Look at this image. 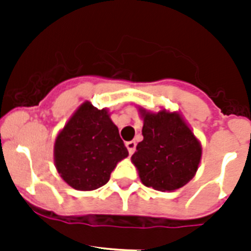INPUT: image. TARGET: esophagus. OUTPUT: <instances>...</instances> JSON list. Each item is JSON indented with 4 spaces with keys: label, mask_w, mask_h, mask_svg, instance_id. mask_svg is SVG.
<instances>
[{
    "label": "esophagus",
    "mask_w": 251,
    "mask_h": 251,
    "mask_svg": "<svg viewBox=\"0 0 251 251\" xmlns=\"http://www.w3.org/2000/svg\"><path fill=\"white\" fill-rule=\"evenodd\" d=\"M125 145H126V149H127V151H129L130 155H133L134 151H135V147H137V143H135L134 141H129V142H126Z\"/></svg>",
    "instance_id": "obj_1"
}]
</instances>
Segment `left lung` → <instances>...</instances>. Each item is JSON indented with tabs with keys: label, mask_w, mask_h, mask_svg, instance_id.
Here are the masks:
<instances>
[{
	"label": "left lung",
	"mask_w": 251,
	"mask_h": 251,
	"mask_svg": "<svg viewBox=\"0 0 251 251\" xmlns=\"http://www.w3.org/2000/svg\"><path fill=\"white\" fill-rule=\"evenodd\" d=\"M143 141L131 156L142 183L159 191L185 186L202 159V145L179 112H151L138 106Z\"/></svg>",
	"instance_id": "left-lung-1"
}]
</instances>
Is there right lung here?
Listing matches in <instances>:
<instances>
[{
    "label": "right lung",
    "mask_w": 251,
    "mask_h": 251,
    "mask_svg": "<svg viewBox=\"0 0 251 251\" xmlns=\"http://www.w3.org/2000/svg\"><path fill=\"white\" fill-rule=\"evenodd\" d=\"M129 152L106 108L84 101L57 134L53 149L58 175L73 189L96 190Z\"/></svg>",
    "instance_id": "1"
}]
</instances>
